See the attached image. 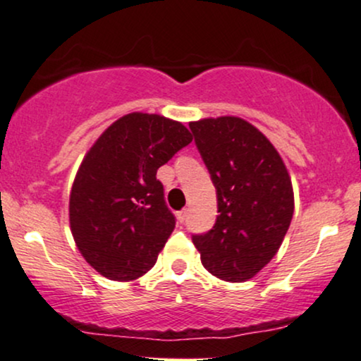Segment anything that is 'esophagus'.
<instances>
[{"instance_id": "esophagus-1", "label": "esophagus", "mask_w": 361, "mask_h": 361, "mask_svg": "<svg viewBox=\"0 0 361 361\" xmlns=\"http://www.w3.org/2000/svg\"><path fill=\"white\" fill-rule=\"evenodd\" d=\"M176 216H178V222H180V224H183L185 220H186V216H188V210H186V208H185V210L178 212Z\"/></svg>"}]
</instances>
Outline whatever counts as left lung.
Listing matches in <instances>:
<instances>
[{"instance_id":"8db88e82","label":"left lung","mask_w":361,"mask_h":361,"mask_svg":"<svg viewBox=\"0 0 361 361\" xmlns=\"http://www.w3.org/2000/svg\"><path fill=\"white\" fill-rule=\"evenodd\" d=\"M216 190L219 216L192 240L210 274L228 282L254 277L284 240L294 212L290 178L279 153L240 117L190 123Z\"/></svg>"}]
</instances>
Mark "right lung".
<instances>
[{
  "instance_id": "1",
  "label": "right lung",
  "mask_w": 361,
  "mask_h": 361,
  "mask_svg": "<svg viewBox=\"0 0 361 361\" xmlns=\"http://www.w3.org/2000/svg\"><path fill=\"white\" fill-rule=\"evenodd\" d=\"M181 123L133 112L85 154L71 193V228L99 274L133 281L156 264L176 219L156 171L192 142Z\"/></svg>"
}]
</instances>
